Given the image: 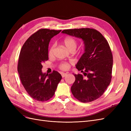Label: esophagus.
<instances>
[{
	"label": "esophagus",
	"instance_id": "obj_1",
	"mask_svg": "<svg viewBox=\"0 0 131 131\" xmlns=\"http://www.w3.org/2000/svg\"><path fill=\"white\" fill-rule=\"evenodd\" d=\"M67 75V73H62V78H64L65 77H66Z\"/></svg>",
	"mask_w": 131,
	"mask_h": 131
}]
</instances>
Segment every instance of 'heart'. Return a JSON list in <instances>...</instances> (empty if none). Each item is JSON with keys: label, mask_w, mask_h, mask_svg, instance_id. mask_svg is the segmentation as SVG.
I'll list each match as a JSON object with an SVG mask.
<instances>
[{"label": "heart", "mask_w": 131, "mask_h": 131, "mask_svg": "<svg viewBox=\"0 0 131 131\" xmlns=\"http://www.w3.org/2000/svg\"><path fill=\"white\" fill-rule=\"evenodd\" d=\"M63 44L66 47V48L69 51L71 50H75L77 48V41L73 37H66L64 39V40L63 41ZM54 47L55 45L53 44L50 46L48 54L49 56H52L53 53H54ZM70 67V64L68 62H61L60 64H59V68L61 70H68Z\"/></svg>", "instance_id": "1"}]
</instances>
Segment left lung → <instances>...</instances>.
I'll return each instance as SVG.
<instances>
[{
	"instance_id": "left-lung-1",
	"label": "left lung",
	"mask_w": 131,
	"mask_h": 131,
	"mask_svg": "<svg viewBox=\"0 0 131 131\" xmlns=\"http://www.w3.org/2000/svg\"><path fill=\"white\" fill-rule=\"evenodd\" d=\"M62 33L82 39L85 45V52L76 65L84 75L74 74L72 94L83 103L96 100L104 93L112 78L113 54L108 41L100 31L89 28L65 29Z\"/></svg>"
}]
</instances>
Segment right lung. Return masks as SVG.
Wrapping results in <instances>:
<instances>
[{
	"instance_id": "right-lung-1",
	"label": "right lung",
	"mask_w": 131,
	"mask_h": 131,
	"mask_svg": "<svg viewBox=\"0 0 131 131\" xmlns=\"http://www.w3.org/2000/svg\"><path fill=\"white\" fill-rule=\"evenodd\" d=\"M61 30L40 29L33 34L22 46L17 70L22 84L29 96L38 101L52 98L62 76L53 70L42 73V63L49 59L48 47L51 39Z\"/></svg>"
}]
</instances>
